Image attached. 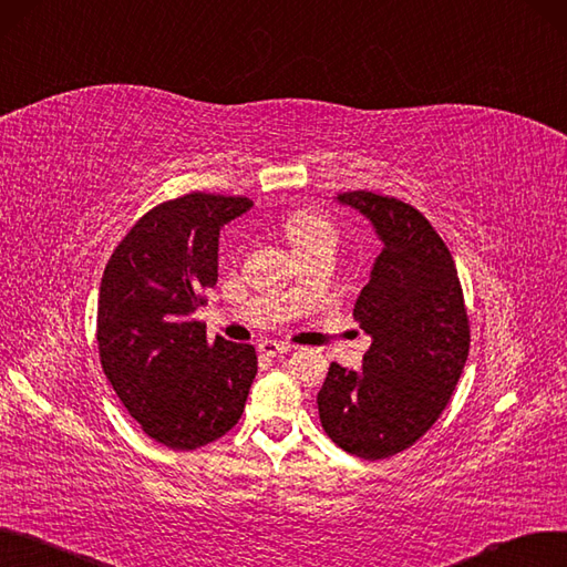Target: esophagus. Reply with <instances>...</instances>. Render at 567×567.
Returning <instances> with one entry per match:
<instances>
[{
  "label": "esophagus",
  "instance_id": "esophagus-1",
  "mask_svg": "<svg viewBox=\"0 0 567 567\" xmlns=\"http://www.w3.org/2000/svg\"><path fill=\"white\" fill-rule=\"evenodd\" d=\"M258 351H260L262 355H267V358H277V355H281V353L292 351V347H290V344H284V342H275V339H265V342L258 344Z\"/></svg>",
  "mask_w": 567,
  "mask_h": 567
}]
</instances>
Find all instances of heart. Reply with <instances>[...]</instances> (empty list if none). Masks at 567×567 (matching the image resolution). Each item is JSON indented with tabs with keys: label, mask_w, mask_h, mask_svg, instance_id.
Instances as JSON below:
<instances>
[{
	"label": "heart",
	"mask_w": 567,
	"mask_h": 567,
	"mask_svg": "<svg viewBox=\"0 0 567 567\" xmlns=\"http://www.w3.org/2000/svg\"><path fill=\"white\" fill-rule=\"evenodd\" d=\"M286 235L290 244L298 248L300 254L309 251V248L323 246V244H337V228L334 223L321 214V212H296L286 220Z\"/></svg>",
	"instance_id": "obj_1"
}]
</instances>
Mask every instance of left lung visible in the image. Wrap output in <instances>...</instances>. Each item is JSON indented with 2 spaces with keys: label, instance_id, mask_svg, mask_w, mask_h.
Here are the masks:
<instances>
[{
  "label": "left lung",
  "instance_id": "8db88e82",
  "mask_svg": "<svg viewBox=\"0 0 567 567\" xmlns=\"http://www.w3.org/2000/svg\"><path fill=\"white\" fill-rule=\"evenodd\" d=\"M337 199L372 220L383 248L353 307L372 347L358 372L332 362L316 402L337 446L381 461L444 412L467 360L470 321L456 262L419 209L370 190Z\"/></svg>",
  "mask_w": 567,
  "mask_h": 567
}]
</instances>
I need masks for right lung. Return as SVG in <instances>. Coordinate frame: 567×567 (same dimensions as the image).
I'll return each mask as SVG.
<instances>
[{"instance_id":"right-lung-1","label":"right lung","mask_w":567,"mask_h":567,"mask_svg":"<svg viewBox=\"0 0 567 567\" xmlns=\"http://www.w3.org/2000/svg\"><path fill=\"white\" fill-rule=\"evenodd\" d=\"M248 197L193 190L146 212L111 254L97 300L100 362L144 433L174 451L216 442L241 419L258 372L251 344L195 319L218 281V235Z\"/></svg>"}]
</instances>
